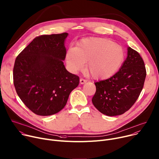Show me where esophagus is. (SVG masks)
<instances>
[{"instance_id": "obj_1", "label": "esophagus", "mask_w": 159, "mask_h": 159, "mask_svg": "<svg viewBox=\"0 0 159 159\" xmlns=\"http://www.w3.org/2000/svg\"><path fill=\"white\" fill-rule=\"evenodd\" d=\"M80 84H84L85 83H87V80H85L83 78H81L80 80Z\"/></svg>"}]
</instances>
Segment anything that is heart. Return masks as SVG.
Masks as SVG:
<instances>
[{
    "label": "heart",
    "mask_w": 159,
    "mask_h": 159,
    "mask_svg": "<svg viewBox=\"0 0 159 159\" xmlns=\"http://www.w3.org/2000/svg\"><path fill=\"white\" fill-rule=\"evenodd\" d=\"M125 53L121 45L113 41L99 38H86L80 41L76 48L70 47L66 55L69 70L76 73L87 69L95 80H106L118 71Z\"/></svg>",
    "instance_id": "b5f03b06"
}]
</instances>
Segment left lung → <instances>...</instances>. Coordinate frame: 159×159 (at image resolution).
<instances>
[{"mask_svg": "<svg viewBox=\"0 0 159 159\" xmlns=\"http://www.w3.org/2000/svg\"><path fill=\"white\" fill-rule=\"evenodd\" d=\"M146 72L140 55L130 47L120 70L112 77L95 83L92 103L109 116L124 114L135 103L143 88Z\"/></svg>", "mask_w": 159, "mask_h": 159, "instance_id": "8db88e82", "label": "left lung"}]
</instances>
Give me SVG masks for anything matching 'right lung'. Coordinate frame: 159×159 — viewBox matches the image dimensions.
<instances>
[{
    "label": "right lung",
    "instance_id": "1",
    "mask_svg": "<svg viewBox=\"0 0 159 159\" xmlns=\"http://www.w3.org/2000/svg\"><path fill=\"white\" fill-rule=\"evenodd\" d=\"M67 36L66 32L39 36L16 58L13 83L16 93L38 115L50 116L62 110L79 84V77L68 72L63 62Z\"/></svg>",
    "mask_w": 159,
    "mask_h": 159
}]
</instances>
